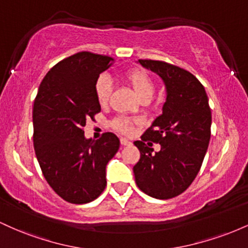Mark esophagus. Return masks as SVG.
I'll use <instances>...</instances> for the list:
<instances>
[{
	"mask_svg": "<svg viewBox=\"0 0 248 248\" xmlns=\"http://www.w3.org/2000/svg\"><path fill=\"white\" fill-rule=\"evenodd\" d=\"M120 142H121L122 146H129V144H132V142H130L129 140H127V139H124V138H121Z\"/></svg>",
	"mask_w": 248,
	"mask_h": 248,
	"instance_id": "esophagus-1",
	"label": "esophagus"
}]
</instances>
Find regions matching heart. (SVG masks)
Segmentation results:
<instances>
[{
	"label": "heart",
	"instance_id": "b5f03b06",
	"mask_svg": "<svg viewBox=\"0 0 248 248\" xmlns=\"http://www.w3.org/2000/svg\"><path fill=\"white\" fill-rule=\"evenodd\" d=\"M127 79L132 84L134 91L141 100L149 101L153 98L154 93H155V81L149 76V73L141 69H134L127 73ZM94 90L99 104L101 106H106L109 102L113 93L112 78L107 75L100 76L95 82ZM138 124V120L119 116L112 121V127L122 134H132L135 124Z\"/></svg>",
	"mask_w": 248,
	"mask_h": 248
}]
</instances>
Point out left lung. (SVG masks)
<instances>
[{
  "mask_svg": "<svg viewBox=\"0 0 248 248\" xmlns=\"http://www.w3.org/2000/svg\"><path fill=\"white\" fill-rule=\"evenodd\" d=\"M139 62L163 79L168 94L162 115L134 142L141 155L133 171L141 191L170 199L186 191L201 170L211 138V108L191 72L167 62ZM149 140L161 144L160 152L152 153Z\"/></svg>",
  "mask_w": 248,
  "mask_h": 248,
  "instance_id": "obj_1",
  "label": "left lung"
}]
</instances>
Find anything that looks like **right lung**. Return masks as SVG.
I'll return each instance as SVG.
<instances>
[{"label": "right lung", "mask_w": 248, "mask_h": 248, "mask_svg": "<svg viewBox=\"0 0 248 248\" xmlns=\"http://www.w3.org/2000/svg\"><path fill=\"white\" fill-rule=\"evenodd\" d=\"M114 58L81 51L62 59L39 85L33 104V147L43 175L72 204L94 201L106 187V166L120 141L113 133L84 136L86 121L101 110L95 82Z\"/></svg>", "instance_id": "1"}]
</instances>
